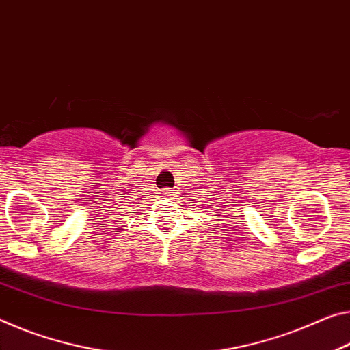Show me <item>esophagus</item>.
I'll return each mask as SVG.
<instances>
[{"mask_svg":"<svg viewBox=\"0 0 350 350\" xmlns=\"http://www.w3.org/2000/svg\"><path fill=\"white\" fill-rule=\"evenodd\" d=\"M165 195H170V193H165Z\"/></svg>","mask_w":350,"mask_h":350,"instance_id":"1","label":"esophagus"}]
</instances>
